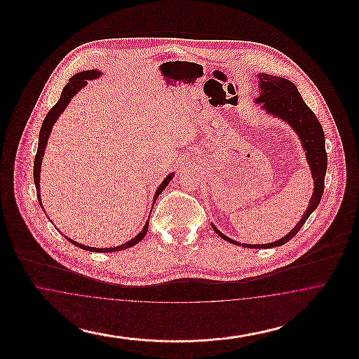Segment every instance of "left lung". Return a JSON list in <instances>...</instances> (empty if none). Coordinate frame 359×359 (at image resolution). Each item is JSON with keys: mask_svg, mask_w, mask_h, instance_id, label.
Listing matches in <instances>:
<instances>
[{"mask_svg": "<svg viewBox=\"0 0 359 359\" xmlns=\"http://www.w3.org/2000/svg\"><path fill=\"white\" fill-rule=\"evenodd\" d=\"M259 87H261V95L258 97L257 102L264 103V107L266 111L272 113L284 121H288L290 126L297 132L299 137L303 141L304 149L307 152V160L313 177V195L309 199L306 214L300 219V222L294 226V229L290 231L288 236L283 237L272 243L266 245H246L239 243L233 239L223 236L222 233L214 227L215 233L226 239L230 243L245 246L250 249H269L274 246H281L293 238L299 230L303 227L308 217L312 214V211L319 205L323 191H325V176L327 171V154H325V132L320 125V122L316 118L315 113L309 109L307 103L303 101L300 93L297 91V87L293 85L290 81L280 76H273L269 74H261L259 76Z\"/></svg>", "mask_w": 359, "mask_h": 359, "instance_id": "left-lung-1", "label": "left lung"}]
</instances>
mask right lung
<instances>
[{
  "label": "right lung",
  "instance_id": "1",
  "mask_svg": "<svg viewBox=\"0 0 359 359\" xmlns=\"http://www.w3.org/2000/svg\"><path fill=\"white\" fill-rule=\"evenodd\" d=\"M98 75H100V72H98L97 69L83 71V72H79V74L74 75V76L69 79V83L65 86L63 91H62V94H60L59 101L52 106L51 110L48 111V114L46 116V118L43 121V125H41V129H40V135H39L37 154L34 156V186H36V194H37V199H39V203L41 205V208H43V205H41L40 194H39V189H40V186H39V182H40V167H41L43 154H44V149H46L47 141H48V136H50V133H51L52 126H53L55 121L57 120V117L62 114V111L66 109V106L69 104V100L76 94V91H79L83 86H86V83H87L86 81H88V79H94V78H97ZM172 176H173V173H171L170 176H167V177H165V180L161 183V186L157 188L156 195H154V201H156V199H157V196L163 192V189L168 186V183L171 182ZM148 224H149V219H148V222L145 223V226H144V229L140 231V234H137L135 238L128 241L126 243H123V245H121V246H117V248H103V249H98V248H90V246H85V245H82V243H78V242H75V241H72V239L67 238V237H66V238L69 239V242H71L72 245H75V246H78V248H81V249L88 250V252H97V253L120 252V250L128 249V248H130V246L136 245V243H138L141 239L144 238V237H145V234H147V231H148Z\"/></svg>",
  "mask_w": 359,
  "mask_h": 359
}]
</instances>
